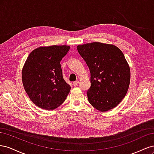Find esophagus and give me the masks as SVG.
I'll return each instance as SVG.
<instances>
[{"mask_svg": "<svg viewBox=\"0 0 154 154\" xmlns=\"http://www.w3.org/2000/svg\"><path fill=\"white\" fill-rule=\"evenodd\" d=\"M78 83H79V81H78V80H76V81H75V82H74L72 83V84H73L74 86H76V85H78Z\"/></svg>", "mask_w": 154, "mask_h": 154, "instance_id": "34e87169", "label": "esophagus"}]
</instances>
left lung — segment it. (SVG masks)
<instances>
[{"label":"left lung","instance_id":"8db88e82","mask_svg":"<svg viewBox=\"0 0 154 154\" xmlns=\"http://www.w3.org/2000/svg\"><path fill=\"white\" fill-rule=\"evenodd\" d=\"M91 72L90 104L101 112L112 109L126 96L130 70L123 52L112 44L92 42L77 46Z\"/></svg>","mask_w":154,"mask_h":154}]
</instances>
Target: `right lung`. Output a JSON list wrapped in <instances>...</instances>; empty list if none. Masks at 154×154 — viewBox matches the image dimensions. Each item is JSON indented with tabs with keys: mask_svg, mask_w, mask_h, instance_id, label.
Masks as SVG:
<instances>
[{
	"mask_svg": "<svg viewBox=\"0 0 154 154\" xmlns=\"http://www.w3.org/2000/svg\"><path fill=\"white\" fill-rule=\"evenodd\" d=\"M68 45L40 47L31 51L22 68V79L33 103L45 110H54L66 100L71 87L63 80L60 62Z\"/></svg>",
	"mask_w": 154,
	"mask_h": 154,
	"instance_id": "obj_1",
	"label": "right lung"
}]
</instances>
